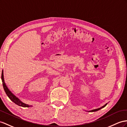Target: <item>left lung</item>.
<instances>
[{
	"mask_svg": "<svg viewBox=\"0 0 127 127\" xmlns=\"http://www.w3.org/2000/svg\"><path fill=\"white\" fill-rule=\"evenodd\" d=\"M107 105V103L105 104V105L103 106H102V107H100V108H97V109H93V110H91V112H95V111H97V110H100V109H101V108H103V107H105V106H106Z\"/></svg>",
	"mask_w": 127,
	"mask_h": 127,
	"instance_id": "left-lung-1",
	"label": "left lung"
}]
</instances>
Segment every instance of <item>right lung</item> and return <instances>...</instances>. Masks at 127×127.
Returning <instances> with one entry per match:
<instances>
[{
	"label": "right lung",
	"mask_w": 127,
	"mask_h": 127,
	"mask_svg": "<svg viewBox=\"0 0 127 127\" xmlns=\"http://www.w3.org/2000/svg\"><path fill=\"white\" fill-rule=\"evenodd\" d=\"M1 80H2V85L3 87H4V89L5 92H6V94L7 95L9 99H11V101H12L13 102L15 103V104H17V105L23 107H30L32 106H30L29 105H27L24 102H22L20 99H18V97L15 96L9 90V89L7 88V87L6 86V84L4 82V73H3V70L2 71V73H1Z\"/></svg>",
	"instance_id": "1"
}]
</instances>
